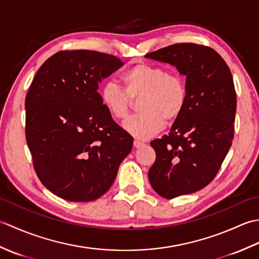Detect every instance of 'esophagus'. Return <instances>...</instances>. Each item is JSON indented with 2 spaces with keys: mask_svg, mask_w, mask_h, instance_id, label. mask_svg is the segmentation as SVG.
Masks as SVG:
<instances>
[{
  "mask_svg": "<svg viewBox=\"0 0 259 259\" xmlns=\"http://www.w3.org/2000/svg\"><path fill=\"white\" fill-rule=\"evenodd\" d=\"M142 146H145L144 142H141V141H139V140H135V141H134V147L137 148V149H138V148H141Z\"/></svg>",
  "mask_w": 259,
  "mask_h": 259,
  "instance_id": "34e87169",
  "label": "esophagus"
}]
</instances>
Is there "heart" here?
I'll list each match as a JSON object with an SVG mask.
<instances>
[{"label":"heart","mask_w":259,"mask_h":259,"mask_svg":"<svg viewBox=\"0 0 259 259\" xmlns=\"http://www.w3.org/2000/svg\"><path fill=\"white\" fill-rule=\"evenodd\" d=\"M125 91L109 81L100 90V99L107 111L118 120L130 112V97L142 95L140 114L123 123L135 138L147 140L160 133L166 120L171 122L183 113L187 103V87L180 75L149 63H138L122 74Z\"/></svg>","instance_id":"b5f03b06"}]
</instances>
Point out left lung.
Listing matches in <instances>:
<instances>
[{"mask_svg":"<svg viewBox=\"0 0 259 259\" xmlns=\"http://www.w3.org/2000/svg\"><path fill=\"white\" fill-rule=\"evenodd\" d=\"M145 57L186 76L183 113L168 135L150 142L157 158L148 178L158 195L172 199L216 177L232 146L237 98L228 65L211 48L179 43Z\"/></svg>","mask_w":259,"mask_h":259,"instance_id":"8db88e82","label":"left lung"}]
</instances>
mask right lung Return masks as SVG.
<instances>
[{"label": "right lung", "instance_id": "obj_1", "mask_svg": "<svg viewBox=\"0 0 259 259\" xmlns=\"http://www.w3.org/2000/svg\"><path fill=\"white\" fill-rule=\"evenodd\" d=\"M124 63L90 50L58 52L41 65L25 98V136L35 172L54 195L92 201L117 177L134 139L98 92Z\"/></svg>", "mask_w": 259, "mask_h": 259}]
</instances>
